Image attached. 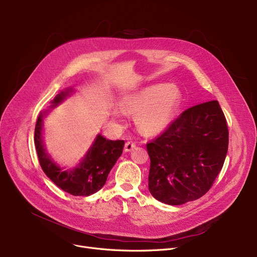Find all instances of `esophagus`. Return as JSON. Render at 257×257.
Wrapping results in <instances>:
<instances>
[{
    "label": "esophagus",
    "mask_w": 257,
    "mask_h": 257,
    "mask_svg": "<svg viewBox=\"0 0 257 257\" xmlns=\"http://www.w3.org/2000/svg\"><path fill=\"white\" fill-rule=\"evenodd\" d=\"M137 147V144L134 143V142H131V141H129V142H127L126 144H125V151L126 152H129V151H131L133 148H136Z\"/></svg>",
    "instance_id": "obj_1"
}]
</instances>
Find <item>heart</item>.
<instances>
[{
  "label": "heart",
  "instance_id": "1",
  "mask_svg": "<svg viewBox=\"0 0 257 257\" xmlns=\"http://www.w3.org/2000/svg\"><path fill=\"white\" fill-rule=\"evenodd\" d=\"M180 93L174 85H153L125 97L121 110L137 113L139 129L148 136L165 130L176 111Z\"/></svg>",
  "mask_w": 257,
  "mask_h": 257
}]
</instances>
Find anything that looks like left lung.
Masks as SVG:
<instances>
[{
	"instance_id": "8db88e82",
	"label": "left lung",
	"mask_w": 257,
	"mask_h": 257,
	"mask_svg": "<svg viewBox=\"0 0 257 257\" xmlns=\"http://www.w3.org/2000/svg\"><path fill=\"white\" fill-rule=\"evenodd\" d=\"M228 143L227 120L218 101L184 110L147 144L151 195L170 205L204 196L223 168Z\"/></svg>"
}]
</instances>
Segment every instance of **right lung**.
<instances>
[{
  "label": "right lung",
  "instance_id": "right-lung-1",
  "mask_svg": "<svg viewBox=\"0 0 257 257\" xmlns=\"http://www.w3.org/2000/svg\"><path fill=\"white\" fill-rule=\"evenodd\" d=\"M67 94L62 91L57 94L53 103H60ZM44 113L37 118L34 131V144L40 167L47 176L62 191L73 196H89L104 186L108 174L123 152L124 141H110L98 136L86 157L73 171L61 169L50 159L42 140Z\"/></svg>",
  "mask_w": 257,
  "mask_h": 257
}]
</instances>
